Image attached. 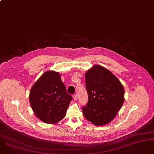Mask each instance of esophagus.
Listing matches in <instances>:
<instances>
[{"instance_id":"1","label":"esophagus","mask_w":154,"mask_h":154,"mask_svg":"<svg viewBox=\"0 0 154 154\" xmlns=\"http://www.w3.org/2000/svg\"><path fill=\"white\" fill-rule=\"evenodd\" d=\"M73 98H74V99L75 100H77V95L75 94H74V96H73Z\"/></svg>"}]
</instances>
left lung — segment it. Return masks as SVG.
<instances>
[{"mask_svg":"<svg viewBox=\"0 0 154 154\" xmlns=\"http://www.w3.org/2000/svg\"><path fill=\"white\" fill-rule=\"evenodd\" d=\"M88 103L85 117L96 125H105L115 117L124 102V89L119 80L105 68L95 65L85 74Z\"/></svg>","mask_w":154,"mask_h":154,"instance_id":"8db88e82","label":"left lung"}]
</instances>
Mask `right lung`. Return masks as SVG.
I'll list each match as a JSON object with an SVG mask.
<instances>
[{
    "mask_svg": "<svg viewBox=\"0 0 154 154\" xmlns=\"http://www.w3.org/2000/svg\"><path fill=\"white\" fill-rule=\"evenodd\" d=\"M30 102L35 116L42 122L54 124L63 119L72 100L58 72H45L32 86Z\"/></svg>",
    "mask_w": 154,
    "mask_h": 154,
    "instance_id": "1",
    "label": "right lung"
}]
</instances>
